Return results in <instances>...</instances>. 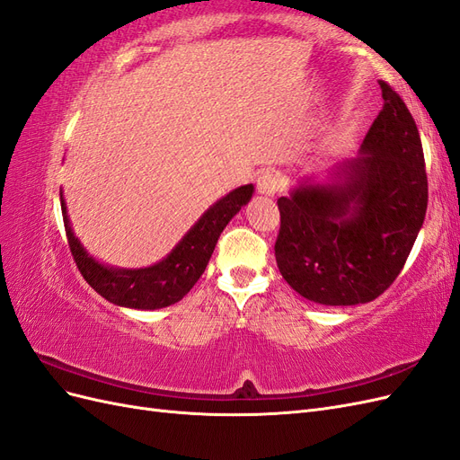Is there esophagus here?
<instances>
[{
  "mask_svg": "<svg viewBox=\"0 0 460 460\" xmlns=\"http://www.w3.org/2000/svg\"><path fill=\"white\" fill-rule=\"evenodd\" d=\"M280 176L270 171H264L259 178H257V190L261 196H274V193L280 190Z\"/></svg>",
  "mask_w": 460,
  "mask_h": 460,
  "instance_id": "esophagus-1",
  "label": "esophagus"
}]
</instances>
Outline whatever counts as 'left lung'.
I'll return each mask as SVG.
<instances>
[{
  "label": "left lung",
  "mask_w": 460,
  "mask_h": 460,
  "mask_svg": "<svg viewBox=\"0 0 460 460\" xmlns=\"http://www.w3.org/2000/svg\"><path fill=\"white\" fill-rule=\"evenodd\" d=\"M384 107L358 157L336 164L328 182L305 178L278 199L274 255L305 299L347 307L394 284L419 235L428 178L419 128L405 102L380 82Z\"/></svg>",
  "instance_id": "obj_1"
}]
</instances>
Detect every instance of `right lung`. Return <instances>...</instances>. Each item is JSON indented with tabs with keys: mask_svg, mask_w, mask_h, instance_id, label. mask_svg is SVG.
I'll return each instance as SVG.
<instances>
[{
	"mask_svg": "<svg viewBox=\"0 0 460 460\" xmlns=\"http://www.w3.org/2000/svg\"><path fill=\"white\" fill-rule=\"evenodd\" d=\"M253 184L232 190L201 215L163 261L146 269H117L95 261L75 235L61 191V211L68 247L84 280L119 307L153 311L178 303L196 286L211 259L220 232L253 196Z\"/></svg>",
	"mask_w": 460,
	"mask_h": 460,
	"instance_id": "right-lung-1",
	"label": "right lung"
}]
</instances>
